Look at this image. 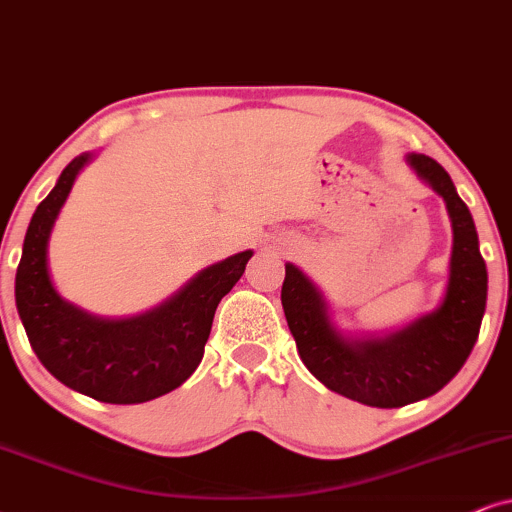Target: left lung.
Wrapping results in <instances>:
<instances>
[{
  "label": "left lung",
  "instance_id": "8db88e82",
  "mask_svg": "<svg viewBox=\"0 0 512 512\" xmlns=\"http://www.w3.org/2000/svg\"><path fill=\"white\" fill-rule=\"evenodd\" d=\"M409 163L444 198L454 226L449 286L437 312L385 340H345L328 321L321 295L293 264H286L281 288L302 364L328 390L375 409H397L442 390L470 357L487 307V264L468 205L437 160L409 155Z\"/></svg>",
  "mask_w": 512,
  "mask_h": 512
}]
</instances>
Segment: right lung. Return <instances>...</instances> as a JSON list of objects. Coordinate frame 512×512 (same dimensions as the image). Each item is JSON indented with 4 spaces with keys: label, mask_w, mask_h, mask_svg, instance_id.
<instances>
[{
    "label": "right lung",
    "mask_w": 512,
    "mask_h": 512,
    "mask_svg": "<svg viewBox=\"0 0 512 512\" xmlns=\"http://www.w3.org/2000/svg\"><path fill=\"white\" fill-rule=\"evenodd\" d=\"M87 160L84 153L63 170L30 219L16 271V307L30 347L56 380L103 404H141L172 392L196 371L217 304L243 276L252 252L212 264L170 302L137 319L106 321L80 312L51 286L47 243Z\"/></svg>",
    "instance_id": "obj_1"
}]
</instances>
